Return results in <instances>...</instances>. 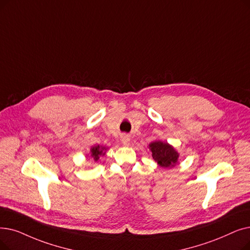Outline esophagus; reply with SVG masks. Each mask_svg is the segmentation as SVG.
Here are the masks:
<instances>
[{
  "label": "esophagus",
  "instance_id": "1",
  "mask_svg": "<svg viewBox=\"0 0 250 250\" xmlns=\"http://www.w3.org/2000/svg\"><path fill=\"white\" fill-rule=\"evenodd\" d=\"M129 137L127 136V135H123L122 136V143L124 144V145H128V143H129Z\"/></svg>",
  "mask_w": 250,
  "mask_h": 250
}]
</instances>
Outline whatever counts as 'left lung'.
Listing matches in <instances>:
<instances>
[{
  "label": "left lung",
  "instance_id": "left-lung-1",
  "mask_svg": "<svg viewBox=\"0 0 250 250\" xmlns=\"http://www.w3.org/2000/svg\"><path fill=\"white\" fill-rule=\"evenodd\" d=\"M152 152V157L161 167H172L178 164L179 153L177 150L168 143L162 141H154L149 144Z\"/></svg>",
  "mask_w": 250,
  "mask_h": 250
}]
</instances>
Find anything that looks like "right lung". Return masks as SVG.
Here are the masks:
<instances>
[{
    "mask_svg": "<svg viewBox=\"0 0 250 250\" xmlns=\"http://www.w3.org/2000/svg\"><path fill=\"white\" fill-rule=\"evenodd\" d=\"M107 150V148L106 147H103V146H94V147H92L91 148V156L94 158V160L95 161H98L99 160V157L101 156V155H105V153H106V151Z\"/></svg>",
    "mask_w": 250,
    "mask_h": 250,
    "instance_id": "right-lung-1",
    "label": "right lung"
}]
</instances>
